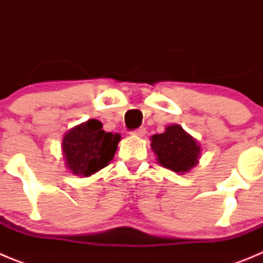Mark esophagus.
Returning a JSON list of instances; mask_svg holds the SVG:
<instances>
[{"instance_id": "34e87169", "label": "esophagus", "mask_w": 263, "mask_h": 263, "mask_svg": "<svg viewBox=\"0 0 263 263\" xmlns=\"http://www.w3.org/2000/svg\"><path fill=\"white\" fill-rule=\"evenodd\" d=\"M132 136H134V137H143L146 134V129L145 127H138V129H136V130H133V132H132Z\"/></svg>"}]
</instances>
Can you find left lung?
<instances>
[{
	"mask_svg": "<svg viewBox=\"0 0 263 263\" xmlns=\"http://www.w3.org/2000/svg\"><path fill=\"white\" fill-rule=\"evenodd\" d=\"M152 148L160 166L174 173H188L199 163L201 147L180 125H170L163 133L152 137Z\"/></svg>",
	"mask_w": 263,
	"mask_h": 263,
	"instance_id": "left-lung-1",
	"label": "left lung"
}]
</instances>
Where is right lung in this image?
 Here are the masks:
<instances>
[{
    "instance_id": "1",
    "label": "right lung",
    "mask_w": 263,
    "mask_h": 263,
    "mask_svg": "<svg viewBox=\"0 0 263 263\" xmlns=\"http://www.w3.org/2000/svg\"><path fill=\"white\" fill-rule=\"evenodd\" d=\"M120 139V134L106 133L103 124L93 118L72 127L62 142L67 168L83 178L97 173L113 159Z\"/></svg>"
}]
</instances>
